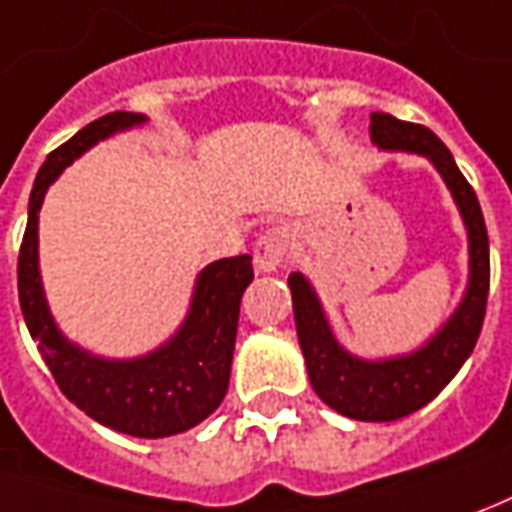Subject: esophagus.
I'll list each match as a JSON object with an SVG mask.
<instances>
[{
	"instance_id": "obj_1",
	"label": "esophagus",
	"mask_w": 512,
	"mask_h": 512,
	"mask_svg": "<svg viewBox=\"0 0 512 512\" xmlns=\"http://www.w3.org/2000/svg\"><path fill=\"white\" fill-rule=\"evenodd\" d=\"M295 248V234H292V228L287 225H273V228H267L262 236H259V242H256V250H253V256H256V267L262 270V273H273L278 270L281 264L287 262V256Z\"/></svg>"
}]
</instances>
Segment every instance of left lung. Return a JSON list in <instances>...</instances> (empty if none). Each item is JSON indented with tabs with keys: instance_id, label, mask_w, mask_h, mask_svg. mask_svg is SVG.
<instances>
[{
	"instance_id": "8db88e82",
	"label": "left lung",
	"mask_w": 512,
	"mask_h": 512,
	"mask_svg": "<svg viewBox=\"0 0 512 512\" xmlns=\"http://www.w3.org/2000/svg\"><path fill=\"white\" fill-rule=\"evenodd\" d=\"M370 139L382 150L426 155L440 178L449 186L468 231V287L454 315L443 323L435 337H429L418 351L393 359H359L337 343L326 312L317 301L312 284L292 273V309L309 382L331 410L354 421H398L412 415L438 396L454 379L477 345L488 287H491V253L488 228L479 200L454 164V155L438 136L424 125L401 122L390 114H370Z\"/></svg>"
}]
</instances>
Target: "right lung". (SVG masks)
<instances>
[{
	"instance_id": "right-lung-1",
	"label": "right lung",
	"mask_w": 512,
	"mask_h": 512,
	"mask_svg": "<svg viewBox=\"0 0 512 512\" xmlns=\"http://www.w3.org/2000/svg\"><path fill=\"white\" fill-rule=\"evenodd\" d=\"M144 114L114 111L77 130L52 150L33 183L27 231L19 250V303L41 357L63 396L88 418L133 438H169L206 421L231 379L242 292L253 281L250 256H231L200 270L183 326L161 348L136 359H102L69 343L55 326L38 273V211L49 183L102 139L142 125Z\"/></svg>"
}]
</instances>
